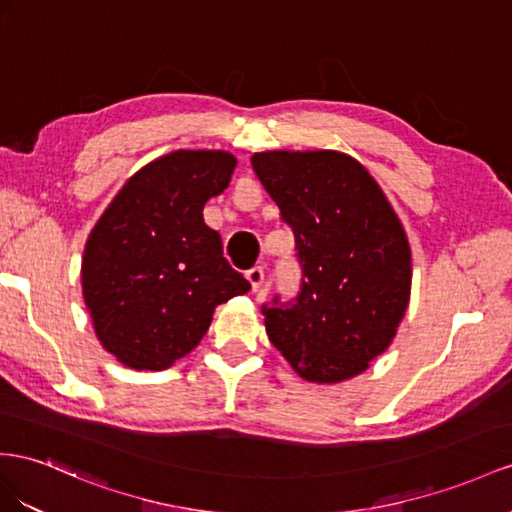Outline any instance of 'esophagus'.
Returning a JSON list of instances; mask_svg holds the SVG:
<instances>
[{"label":"esophagus","instance_id":"esophagus-1","mask_svg":"<svg viewBox=\"0 0 512 512\" xmlns=\"http://www.w3.org/2000/svg\"><path fill=\"white\" fill-rule=\"evenodd\" d=\"M246 279H248V283H251V290L257 292L259 287L264 285V268H259V266L251 268L246 272Z\"/></svg>","mask_w":512,"mask_h":512}]
</instances>
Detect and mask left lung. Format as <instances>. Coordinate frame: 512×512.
<instances>
[{"label": "left lung", "instance_id": "1", "mask_svg": "<svg viewBox=\"0 0 512 512\" xmlns=\"http://www.w3.org/2000/svg\"><path fill=\"white\" fill-rule=\"evenodd\" d=\"M261 186L294 231L300 292L264 305L274 348L309 383H342L396 337L411 296V248L374 177L339 151H264Z\"/></svg>", "mask_w": 512, "mask_h": 512}]
</instances>
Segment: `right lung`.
Wrapping results in <instances>:
<instances>
[{
  "mask_svg": "<svg viewBox=\"0 0 512 512\" xmlns=\"http://www.w3.org/2000/svg\"><path fill=\"white\" fill-rule=\"evenodd\" d=\"M235 164L227 151L157 157L127 179L90 231L84 303L101 346L127 368H170L199 346L218 305L251 290L203 220Z\"/></svg>",
  "mask_w": 512,
  "mask_h": 512,
  "instance_id": "add662e5",
  "label": "right lung"
}]
</instances>
